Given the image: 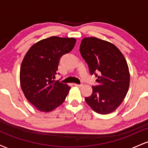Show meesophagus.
I'll return each instance as SVG.
<instances>
[{"label": "esophagus", "mask_w": 148, "mask_h": 148, "mask_svg": "<svg viewBox=\"0 0 148 148\" xmlns=\"http://www.w3.org/2000/svg\"><path fill=\"white\" fill-rule=\"evenodd\" d=\"M76 86H78V87H81V86H83V84H74Z\"/></svg>", "instance_id": "esophagus-1"}]
</instances>
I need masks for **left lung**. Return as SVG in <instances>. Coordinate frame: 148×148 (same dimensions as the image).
<instances>
[{"mask_svg": "<svg viewBox=\"0 0 148 148\" xmlns=\"http://www.w3.org/2000/svg\"><path fill=\"white\" fill-rule=\"evenodd\" d=\"M81 56L90 72L97 79L86 103L100 114L114 111L126 96L130 86V72L125 57L113 44L97 37H86L80 45Z\"/></svg>", "mask_w": 148, "mask_h": 148, "instance_id": "8db88e82", "label": "left lung"}]
</instances>
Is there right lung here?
I'll return each instance as SVG.
<instances>
[{
  "instance_id": "1",
  "label": "right lung",
  "mask_w": 148,
  "mask_h": 148,
  "mask_svg": "<svg viewBox=\"0 0 148 148\" xmlns=\"http://www.w3.org/2000/svg\"><path fill=\"white\" fill-rule=\"evenodd\" d=\"M76 42L53 36L37 42L25 54L20 69L21 87L40 111H51L64 102L71 87L54 79L61 57L72 50Z\"/></svg>"
}]
</instances>
